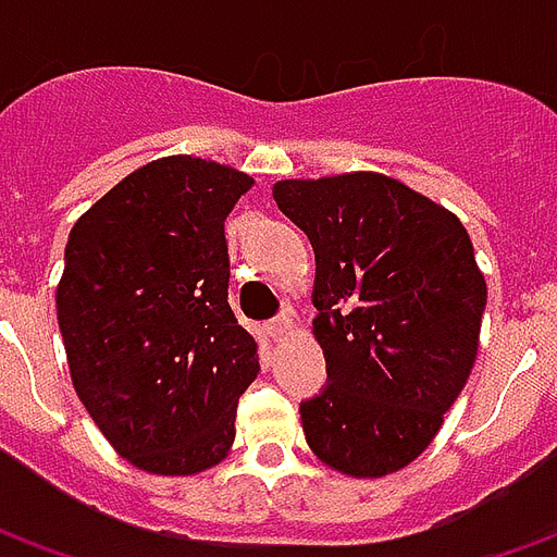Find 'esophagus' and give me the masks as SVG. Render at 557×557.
I'll return each instance as SVG.
<instances>
[{"instance_id":"34e87169","label":"esophagus","mask_w":557,"mask_h":557,"mask_svg":"<svg viewBox=\"0 0 557 557\" xmlns=\"http://www.w3.org/2000/svg\"><path fill=\"white\" fill-rule=\"evenodd\" d=\"M289 327H292V313H286V310H283V313L274 315V319L268 322V334H271L274 339H283Z\"/></svg>"}]
</instances>
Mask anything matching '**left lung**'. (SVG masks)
<instances>
[{
  "instance_id": "obj_1",
  "label": "left lung",
  "mask_w": 557,
  "mask_h": 557,
  "mask_svg": "<svg viewBox=\"0 0 557 557\" xmlns=\"http://www.w3.org/2000/svg\"><path fill=\"white\" fill-rule=\"evenodd\" d=\"M315 253L313 334L327 385L301 403L307 444L349 478L418 459L478 358L486 280L447 208L379 172L274 184Z\"/></svg>"
}]
</instances>
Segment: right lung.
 Masks as SVG:
<instances>
[{"instance_id": "add662e5", "label": "right lung", "mask_w": 557, "mask_h": 557, "mask_svg": "<svg viewBox=\"0 0 557 557\" xmlns=\"http://www.w3.org/2000/svg\"><path fill=\"white\" fill-rule=\"evenodd\" d=\"M253 187L214 160H151L74 223L55 315L98 430L151 474H196L235 442L259 346L230 307L223 223Z\"/></svg>"}]
</instances>
